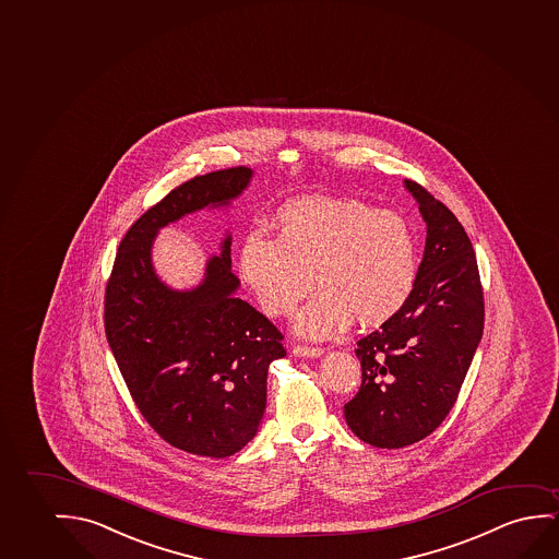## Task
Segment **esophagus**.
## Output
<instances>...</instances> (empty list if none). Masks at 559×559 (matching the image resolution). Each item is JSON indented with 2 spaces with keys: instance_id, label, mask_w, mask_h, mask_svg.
Wrapping results in <instances>:
<instances>
[{
  "instance_id": "esophagus-1",
  "label": "esophagus",
  "mask_w": 559,
  "mask_h": 559,
  "mask_svg": "<svg viewBox=\"0 0 559 559\" xmlns=\"http://www.w3.org/2000/svg\"><path fill=\"white\" fill-rule=\"evenodd\" d=\"M293 354L299 356V358H318V356H322L323 348H320V346L297 345L293 346Z\"/></svg>"
}]
</instances>
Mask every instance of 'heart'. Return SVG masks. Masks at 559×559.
<instances>
[{"label": "heart", "mask_w": 559, "mask_h": 559, "mask_svg": "<svg viewBox=\"0 0 559 559\" xmlns=\"http://www.w3.org/2000/svg\"><path fill=\"white\" fill-rule=\"evenodd\" d=\"M275 239L245 237L237 270L264 314H292L320 287L295 320L300 337H337L350 328L391 320L416 287L419 245L402 214L356 199L308 197L282 206Z\"/></svg>", "instance_id": "heart-1"}]
</instances>
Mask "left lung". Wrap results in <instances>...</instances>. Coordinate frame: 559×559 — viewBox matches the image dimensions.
Segmentation results:
<instances>
[{
	"label": "left lung",
	"mask_w": 559,
	"mask_h": 559,
	"mask_svg": "<svg viewBox=\"0 0 559 559\" xmlns=\"http://www.w3.org/2000/svg\"><path fill=\"white\" fill-rule=\"evenodd\" d=\"M427 224L408 302L358 341L362 385L345 404L354 435L378 449H404L449 416L485 325L473 245L449 206L404 180Z\"/></svg>",
	"instance_id": "left-lung-1"
}]
</instances>
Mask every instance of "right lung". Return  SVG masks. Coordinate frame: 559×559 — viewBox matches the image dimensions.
<instances>
[{
	"label": "right lung",
	"instance_id": "right-lung-1",
	"mask_svg": "<svg viewBox=\"0 0 559 559\" xmlns=\"http://www.w3.org/2000/svg\"><path fill=\"white\" fill-rule=\"evenodd\" d=\"M251 178V168L236 166L173 189L122 237L105 289V333L135 406L160 439L195 456H231L251 442L284 335L234 295L229 234L188 292L158 280L151 249L158 229L205 206H229Z\"/></svg>",
	"mask_w": 559,
	"mask_h": 559
}]
</instances>
